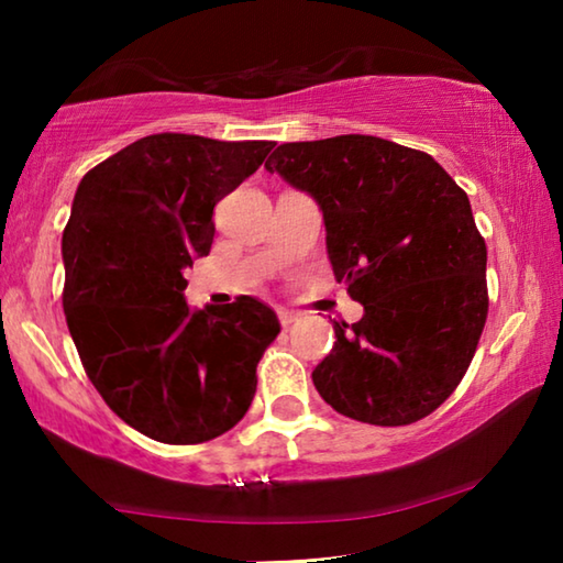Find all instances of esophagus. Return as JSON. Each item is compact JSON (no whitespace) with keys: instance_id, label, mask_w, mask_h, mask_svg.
<instances>
[{"instance_id":"1","label":"esophagus","mask_w":563,"mask_h":563,"mask_svg":"<svg viewBox=\"0 0 563 563\" xmlns=\"http://www.w3.org/2000/svg\"><path fill=\"white\" fill-rule=\"evenodd\" d=\"M295 320H297V314H295V312H289V310H279V322H282L284 328H289L291 322H295Z\"/></svg>"}]
</instances>
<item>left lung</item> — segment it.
I'll use <instances>...</instances> for the list:
<instances>
[{
    "label": "left lung",
    "mask_w": 563,
    "mask_h": 563,
    "mask_svg": "<svg viewBox=\"0 0 563 563\" xmlns=\"http://www.w3.org/2000/svg\"><path fill=\"white\" fill-rule=\"evenodd\" d=\"M318 202L338 282L364 305L314 366L345 418L410 426L451 397L487 320V245L466 191L428 153L374 135L284 143L266 161Z\"/></svg>",
    "instance_id": "1"
}]
</instances>
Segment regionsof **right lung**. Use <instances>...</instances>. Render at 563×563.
<instances>
[{
	"mask_svg": "<svg viewBox=\"0 0 563 563\" xmlns=\"http://www.w3.org/2000/svg\"><path fill=\"white\" fill-rule=\"evenodd\" d=\"M274 148L158 133L91 168L64 230V312L87 376L153 441H212L249 412L279 335L253 297L189 310L184 268L210 253L212 212Z\"/></svg>",
	"mask_w": 563,
	"mask_h": 563,
	"instance_id": "1",
	"label": "right lung"
}]
</instances>
